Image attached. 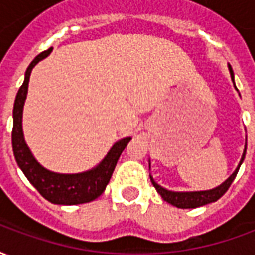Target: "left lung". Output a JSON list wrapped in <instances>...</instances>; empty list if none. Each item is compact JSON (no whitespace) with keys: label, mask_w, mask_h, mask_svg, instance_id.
Returning <instances> with one entry per match:
<instances>
[{"label":"left lung","mask_w":255,"mask_h":255,"mask_svg":"<svg viewBox=\"0 0 255 255\" xmlns=\"http://www.w3.org/2000/svg\"><path fill=\"white\" fill-rule=\"evenodd\" d=\"M228 68H230L231 79H232V82H234V71H232L231 65H228ZM234 86H235V83H234ZM245 155H246V147H245V151H243V155H242L241 162H239V165H238V168L235 169V172H234L223 184H220L219 187L212 188V190H206V191H169V190H166V188L161 187L160 184H157V183L154 182V179L151 176H150V180L153 183V186L155 187L157 192L161 195V198H162L164 201H166L168 203H171L173 206H176V208L180 209L199 208V206H203V205L216 202L217 199H220V198L224 195L225 192H227V190H228L231 184H232V182H234V179L236 177V175H238V171H239L242 162L245 160Z\"/></svg>","instance_id":"obj_1"}]
</instances>
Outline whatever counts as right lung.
Wrapping results in <instances>:
<instances>
[{
  "label": "right lung",
  "instance_id": "add662e5",
  "mask_svg": "<svg viewBox=\"0 0 255 255\" xmlns=\"http://www.w3.org/2000/svg\"><path fill=\"white\" fill-rule=\"evenodd\" d=\"M50 53L52 49H47L32 60V63L25 71L24 82L16 95L13 106V129H12V147H13L14 158L25 177L49 202L57 203V205H78V203L91 202L105 191L106 184L109 183L112 173L116 168L119 157L122 155L123 150L127 147L131 138H124L116 142L105 158L101 161L100 165L95 166L91 171L82 172V173L65 175V173L50 172L34 158L23 135V127H21L23 108L27 98L31 71Z\"/></svg>",
  "mask_w": 255,
  "mask_h": 255
}]
</instances>
